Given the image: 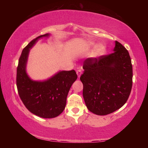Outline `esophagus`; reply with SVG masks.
<instances>
[{"mask_svg": "<svg viewBox=\"0 0 148 148\" xmlns=\"http://www.w3.org/2000/svg\"><path fill=\"white\" fill-rule=\"evenodd\" d=\"M76 73H77V77H78L79 78V77H80V76H81L82 73V70H77V71H76Z\"/></svg>", "mask_w": 148, "mask_h": 148, "instance_id": "esophagus-1", "label": "esophagus"}]
</instances>
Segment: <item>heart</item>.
<instances>
[{
    "instance_id": "heart-1",
    "label": "heart",
    "mask_w": 148,
    "mask_h": 148,
    "mask_svg": "<svg viewBox=\"0 0 148 148\" xmlns=\"http://www.w3.org/2000/svg\"><path fill=\"white\" fill-rule=\"evenodd\" d=\"M92 45H93V44L91 43V42H89L88 44V46H91ZM105 51H106V47L103 44H99L95 47V49L92 51V56L97 58V57H99L104 54Z\"/></svg>"
}]
</instances>
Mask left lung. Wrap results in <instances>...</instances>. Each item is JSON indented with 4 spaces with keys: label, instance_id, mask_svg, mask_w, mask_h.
<instances>
[{
    "label": "left lung",
    "instance_id": "8db88e82",
    "mask_svg": "<svg viewBox=\"0 0 148 148\" xmlns=\"http://www.w3.org/2000/svg\"><path fill=\"white\" fill-rule=\"evenodd\" d=\"M80 76L83 97L90 112L105 116L126 103L132 86V66L127 49L116 41L114 52L84 61Z\"/></svg>",
    "mask_w": 148,
    "mask_h": 148
}]
</instances>
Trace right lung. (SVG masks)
Wrapping results in <instances>:
<instances>
[{
    "label": "right lung",
    "mask_w": 148,
    "mask_h": 148,
    "mask_svg": "<svg viewBox=\"0 0 148 148\" xmlns=\"http://www.w3.org/2000/svg\"><path fill=\"white\" fill-rule=\"evenodd\" d=\"M41 35L29 42L22 51L17 68L16 84L19 97L30 112L43 118H53L64 110L66 97L77 76L74 70L61 71L44 82L33 81L26 72L30 49L39 38L49 36Z\"/></svg>",
    "instance_id": "obj_1"
}]
</instances>
